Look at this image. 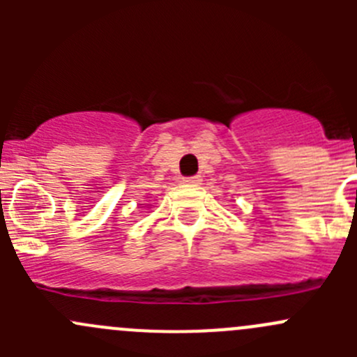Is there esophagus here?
Masks as SVG:
<instances>
[{
    "mask_svg": "<svg viewBox=\"0 0 357 357\" xmlns=\"http://www.w3.org/2000/svg\"><path fill=\"white\" fill-rule=\"evenodd\" d=\"M183 181L186 183V185H200L202 181V176H188V178H183Z\"/></svg>",
    "mask_w": 357,
    "mask_h": 357,
    "instance_id": "obj_1",
    "label": "esophagus"
}]
</instances>
